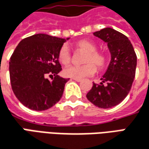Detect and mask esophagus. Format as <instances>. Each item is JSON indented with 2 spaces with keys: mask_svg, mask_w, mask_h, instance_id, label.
<instances>
[{
  "mask_svg": "<svg viewBox=\"0 0 149 149\" xmlns=\"http://www.w3.org/2000/svg\"><path fill=\"white\" fill-rule=\"evenodd\" d=\"M72 80H74V81H77V82L81 81V79H75V78H72Z\"/></svg>",
  "mask_w": 149,
  "mask_h": 149,
  "instance_id": "1",
  "label": "esophagus"
}]
</instances>
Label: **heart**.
<instances>
[{"mask_svg": "<svg viewBox=\"0 0 149 149\" xmlns=\"http://www.w3.org/2000/svg\"><path fill=\"white\" fill-rule=\"evenodd\" d=\"M75 49L85 52L83 58V63L85 64L80 66H70L64 70L65 77L75 79H83L89 76H92L97 69H102L107 62V57L104 53L97 51V45L89 39L79 40L74 44ZM58 59L64 65H68L71 62V54L67 47H62L60 48Z\"/></svg>", "mask_w": 149, "mask_h": 149, "instance_id": "heart-1", "label": "heart"}]
</instances>
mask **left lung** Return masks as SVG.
I'll list each match as a JSON object with an SVG mask.
<instances>
[{
    "label": "left lung",
    "mask_w": 149,
    "mask_h": 149,
    "mask_svg": "<svg viewBox=\"0 0 149 149\" xmlns=\"http://www.w3.org/2000/svg\"><path fill=\"white\" fill-rule=\"evenodd\" d=\"M107 42L111 60L99 85L93 83L86 94L90 102L108 109L121 102L128 94L136 75L137 57L128 38L110 27L93 33Z\"/></svg>",
    "instance_id": "1"
}]
</instances>
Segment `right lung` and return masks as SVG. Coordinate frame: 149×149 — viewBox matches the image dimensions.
Segmentation results:
<instances>
[{"mask_svg": "<svg viewBox=\"0 0 149 149\" xmlns=\"http://www.w3.org/2000/svg\"><path fill=\"white\" fill-rule=\"evenodd\" d=\"M69 39L37 34L24 38L9 60V77L13 93L33 111H45L62 97L69 79L58 75L62 68L58 54ZM54 77L52 82L47 77Z\"/></svg>", "mask_w": 149, "mask_h": 149, "instance_id": "1", "label": "right lung"}]
</instances>
